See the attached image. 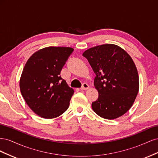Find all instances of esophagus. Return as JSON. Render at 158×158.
<instances>
[{"label": "esophagus", "instance_id": "esophagus-1", "mask_svg": "<svg viewBox=\"0 0 158 158\" xmlns=\"http://www.w3.org/2000/svg\"><path fill=\"white\" fill-rule=\"evenodd\" d=\"M89 88V85L87 83H84L82 85V87H81L80 89L81 90H85V89H88Z\"/></svg>", "mask_w": 158, "mask_h": 158}]
</instances>
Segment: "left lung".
<instances>
[{
  "mask_svg": "<svg viewBox=\"0 0 158 158\" xmlns=\"http://www.w3.org/2000/svg\"><path fill=\"white\" fill-rule=\"evenodd\" d=\"M82 55L96 75L94 85L99 96L92 103L94 111L106 119L122 116L132 107L139 89V77L132 58L113 44L92 47Z\"/></svg>",
  "mask_w": 158,
  "mask_h": 158,
  "instance_id": "8db88e82",
  "label": "left lung"
}]
</instances>
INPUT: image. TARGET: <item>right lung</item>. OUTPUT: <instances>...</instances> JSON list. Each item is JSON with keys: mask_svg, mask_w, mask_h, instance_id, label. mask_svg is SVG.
<instances>
[{"mask_svg": "<svg viewBox=\"0 0 158 158\" xmlns=\"http://www.w3.org/2000/svg\"><path fill=\"white\" fill-rule=\"evenodd\" d=\"M73 51L70 47H46L33 53L23 69L21 94L42 118L59 117L69 107L74 89L61 78L60 72Z\"/></svg>", "mask_w": 158, "mask_h": 158, "instance_id": "right-lung-1", "label": "right lung"}]
</instances>
